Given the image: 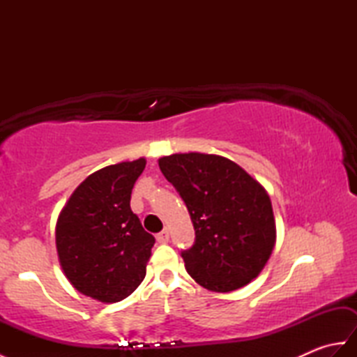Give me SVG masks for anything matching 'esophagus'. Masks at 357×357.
Here are the masks:
<instances>
[{
    "mask_svg": "<svg viewBox=\"0 0 357 357\" xmlns=\"http://www.w3.org/2000/svg\"><path fill=\"white\" fill-rule=\"evenodd\" d=\"M156 239H158V242L159 244H167V242H169V239H170V234H169V230H162L161 233H158L156 234Z\"/></svg>",
    "mask_w": 357,
    "mask_h": 357,
    "instance_id": "obj_1",
    "label": "esophagus"
}]
</instances>
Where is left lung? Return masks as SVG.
Masks as SVG:
<instances>
[{
  "instance_id": "8db88e82",
  "label": "left lung",
  "mask_w": 357,
  "mask_h": 357,
  "mask_svg": "<svg viewBox=\"0 0 357 357\" xmlns=\"http://www.w3.org/2000/svg\"><path fill=\"white\" fill-rule=\"evenodd\" d=\"M165 179L185 202L193 245L181 252L185 270L210 291L247 285L276 242L270 196L241 167L218 155L174 153L159 159Z\"/></svg>"
}]
</instances>
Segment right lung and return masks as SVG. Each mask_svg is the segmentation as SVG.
Segmentation results:
<instances>
[{
	"instance_id": "add662e5",
	"label": "right lung",
	"mask_w": 357,
	"mask_h": 357,
	"mask_svg": "<svg viewBox=\"0 0 357 357\" xmlns=\"http://www.w3.org/2000/svg\"><path fill=\"white\" fill-rule=\"evenodd\" d=\"M146 159L104 167L77 187L59 213L56 250L69 282L82 294L112 304L146 278L155 238L130 208L132 188Z\"/></svg>"
}]
</instances>
